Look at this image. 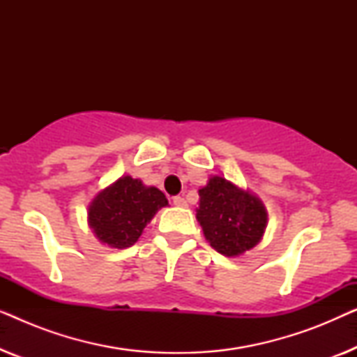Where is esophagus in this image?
I'll list each match as a JSON object with an SVG mask.
<instances>
[{"mask_svg": "<svg viewBox=\"0 0 357 357\" xmlns=\"http://www.w3.org/2000/svg\"><path fill=\"white\" fill-rule=\"evenodd\" d=\"M174 204L178 208H187V199L182 197H174Z\"/></svg>", "mask_w": 357, "mask_h": 357, "instance_id": "obj_1", "label": "esophagus"}]
</instances>
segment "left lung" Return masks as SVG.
I'll return each instance as SVG.
<instances>
[{"label": "left lung", "mask_w": 357, "mask_h": 357, "mask_svg": "<svg viewBox=\"0 0 357 357\" xmlns=\"http://www.w3.org/2000/svg\"><path fill=\"white\" fill-rule=\"evenodd\" d=\"M198 195L197 219L214 250L224 257H241L260 243L268 211L255 193L221 175H211Z\"/></svg>", "instance_id": "8db88e82"}]
</instances>
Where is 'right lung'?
<instances>
[{
	"instance_id": "right-lung-1",
	"label": "right lung",
	"mask_w": 357,
	"mask_h": 357,
	"mask_svg": "<svg viewBox=\"0 0 357 357\" xmlns=\"http://www.w3.org/2000/svg\"><path fill=\"white\" fill-rule=\"evenodd\" d=\"M165 206L169 202L159 188L121 175L92 198L87 224L100 243L121 250L135 245L155 213Z\"/></svg>"
}]
</instances>
